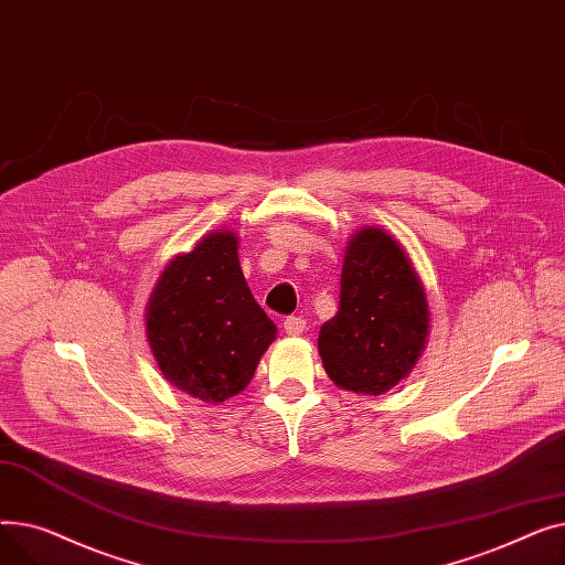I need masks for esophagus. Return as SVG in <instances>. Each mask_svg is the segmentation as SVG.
<instances>
[{"label": "esophagus", "instance_id": "34e87169", "mask_svg": "<svg viewBox=\"0 0 565 565\" xmlns=\"http://www.w3.org/2000/svg\"><path fill=\"white\" fill-rule=\"evenodd\" d=\"M307 330V320L302 316H288L284 320V332L288 337H300Z\"/></svg>", "mask_w": 565, "mask_h": 565}]
</instances>
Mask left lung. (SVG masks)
Returning <instances> with one entry per match:
<instances>
[{"mask_svg":"<svg viewBox=\"0 0 565 565\" xmlns=\"http://www.w3.org/2000/svg\"><path fill=\"white\" fill-rule=\"evenodd\" d=\"M428 334L426 288L403 245L380 226L354 231L339 311L318 334L324 373L345 392L380 396L409 375Z\"/></svg>","mask_w":565,"mask_h":565,"instance_id":"left-lung-1","label":"left lung"}]
</instances>
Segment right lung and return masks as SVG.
<instances>
[{
    "label": "right lung",
    "mask_w": 565,
    "mask_h": 565,
    "mask_svg": "<svg viewBox=\"0 0 565 565\" xmlns=\"http://www.w3.org/2000/svg\"><path fill=\"white\" fill-rule=\"evenodd\" d=\"M143 320L164 380L203 403L241 394L277 339V324L245 281L237 235L226 228L205 233L192 252L167 263Z\"/></svg>",
    "instance_id": "add662e5"
}]
</instances>
